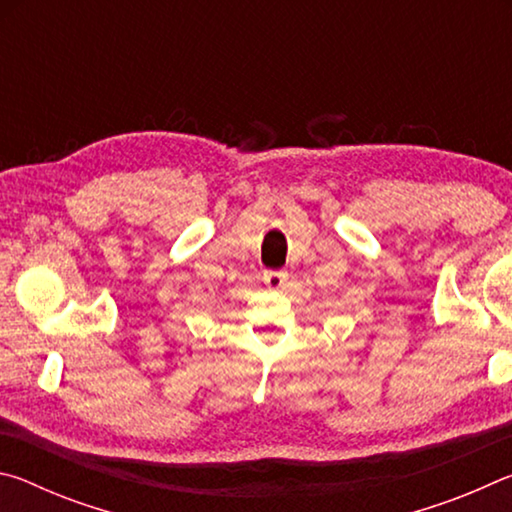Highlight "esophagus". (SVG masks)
Segmentation results:
<instances>
[{"mask_svg": "<svg viewBox=\"0 0 512 512\" xmlns=\"http://www.w3.org/2000/svg\"><path fill=\"white\" fill-rule=\"evenodd\" d=\"M287 282V273L284 271H264V284L268 289H282Z\"/></svg>", "mask_w": 512, "mask_h": 512, "instance_id": "1", "label": "esophagus"}]
</instances>
